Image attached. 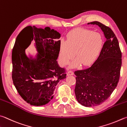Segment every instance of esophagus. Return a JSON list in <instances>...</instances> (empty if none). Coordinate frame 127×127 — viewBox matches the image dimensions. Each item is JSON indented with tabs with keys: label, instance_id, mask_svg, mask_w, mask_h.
<instances>
[{
	"label": "esophagus",
	"instance_id": "esophagus-1",
	"mask_svg": "<svg viewBox=\"0 0 127 127\" xmlns=\"http://www.w3.org/2000/svg\"><path fill=\"white\" fill-rule=\"evenodd\" d=\"M67 75H73V71L72 70H68V73H67Z\"/></svg>",
	"mask_w": 127,
	"mask_h": 127
}]
</instances>
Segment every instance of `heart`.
I'll return each instance as SVG.
<instances>
[{
	"mask_svg": "<svg viewBox=\"0 0 127 127\" xmlns=\"http://www.w3.org/2000/svg\"><path fill=\"white\" fill-rule=\"evenodd\" d=\"M100 34L91 30L78 28L70 31L66 40H62L59 45V59L61 65L65 66L75 56L71 66L77 67L81 63L89 65L95 60L103 46Z\"/></svg>",
	"mask_w": 127,
	"mask_h": 127,
	"instance_id": "1",
	"label": "heart"
}]
</instances>
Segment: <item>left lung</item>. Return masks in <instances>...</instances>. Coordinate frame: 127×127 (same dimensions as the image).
I'll list each match as a JSON object with an SVG mask.
<instances>
[{"label": "left lung", "instance_id": "obj_1", "mask_svg": "<svg viewBox=\"0 0 127 127\" xmlns=\"http://www.w3.org/2000/svg\"><path fill=\"white\" fill-rule=\"evenodd\" d=\"M96 24L106 38L97 59L90 67L74 71L75 94L78 102L85 107H94L107 99L118 83L122 66V52L112 30L99 22Z\"/></svg>", "mask_w": 127, "mask_h": 127}]
</instances>
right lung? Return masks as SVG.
<instances>
[{
  "label": "right lung",
  "mask_w": 127,
  "mask_h": 127,
  "mask_svg": "<svg viewBox=\"0 0 127 127\" xmlns=\"http://www.w3.org/2000/svg\"><path fill=\"white\" fill-rule=\"evenodd\" d=\"M61 34L49 27H25L18 34L12 50V80L23 99L40 106L53 98L56 87L66 78V70L58 65ZM34 40L38 52L37 58H28L25 50Z\"/></svg>",
  "instance_id": "add662e5"
}]
</instances>
